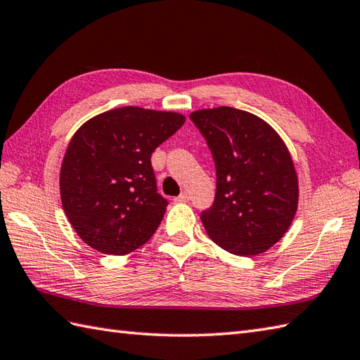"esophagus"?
Listing matches in <instances>:
<instances>
[{"instance_id":"esophagus-1","label":"esophagus","mask_w":360,"mask_h":360,"mask_svg":"<svg viewBox=\"0 0 360 360\" xmlns=\"http://www.w3.org/2000/svg\"><path fill=\"white\" fill-rule=\"evenodd\" d=\"M188 200H190V196H188V193H186V192H182L178 198H174L176 202H187Z\"/></svg>"}]
</instances>
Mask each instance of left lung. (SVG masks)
I'll return each instance as SVG.
<instances>
[{"label":"left lung","mask_w":360,"mask_h":360,"mask_svg":"<svg viewBox=\"0 0 360 360\" xmlns=\"http://www.w3.org/2000/svg\"><path fill=\"white\" fill-rule=\"evenodd\" d=\"M217 168V193L201 213L207 235L233 255L263 254L286 233L298 202L289 151L275 129L231 106L190 114Z\"/></svg>","instance_id":"left-lung-1"}]
</instances>
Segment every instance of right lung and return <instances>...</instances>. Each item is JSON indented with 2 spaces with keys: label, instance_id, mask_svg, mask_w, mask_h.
Wrapping results in <instances>:
<instances>
[{
  "label": "right lung",
  "instance_id": "add662e5",
  "mask_svg": "<svg viewBox=\"0 0 360 360\" xmlns=\"http://www.w3.org/2000/svg\"><path fill=\"white\" fill-rule=\"evenodd\" d=\"M178 112L124 106L83 124L68 145L60 196L88 246L125 255L156 232L168 201L158 193L151 155L184 125Z\"/></svg>",
  "mask_w": 360,
  "mask_h": 360
}]
</instances>
